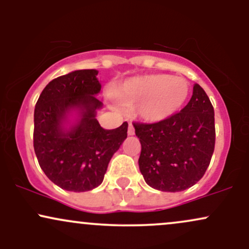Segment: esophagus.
Segmentation results:
<instances>
[{"instance_id":"esophagus-1","label":"esophagus","mask_w":249,"mask_h":249,"mask_svg":"<svg viewBox=\"0 0 249 249\" xmlns=\"http://www.w3.org/2000/svg\"><path fill=\"white\" fill-rule=\"evenodd\" d=\"M127 133H128V136H133V134H134V127H133L132 123H130V124H128Z\"/></svg>"}]
</instances>
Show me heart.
Masks as SVG:
<instances>
[{
	"mask_svg": "<svg viewBox=\"0 0 249 249\" xmlns=\"http://www.w3.org/2000/svg\"><path fill=\"white\" fill-rule=\"evenodd\" d=\"M190 83L172 75H146L127 79L115 92L122 107H137V112L147 123H159L178 113L187 103Z\"/></svg>",
	"mask_w": 249,
	"mask_h": 249,
	"instance_id": "1",
	"label": "heart"
}]
</instances>
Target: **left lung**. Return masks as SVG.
Here are the masks:
<instances>
[{
    "mask_svg": "<svg viewBox=\"0 0 249 249\" xmlns=\"http://www.w3.org/2000/svg\"><path fill=\"white\" fill-rule=\"evenodd\" d=\"M142 144L139 170L148 186L180 192L204 177L215 145L214 108L199 84L188 104L159 123H133Z\"/></svg>",
    "mask_w": 249,
    "mask_h": 249,
    "instance_id": "obj_1",
    "label": "left lung"
}]
</instances>
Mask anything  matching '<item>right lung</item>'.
I'll return each instance as SVG.
<instances>
[{
    "mask_svg": "<svg viewBox=\"0 0 249 249\" xmlns=\"http://www.w3.org/2000/svg\"><path fill=\"white\" fill-rule=\"evenodd\" d=\"M95 69L76 70L43 89L34 112V150L43 172L65 191L85 192L102 184L113 153L127 137V123L105 130L96 119L103 103ZM80 118L68 129L67 115Z\"/></svg>",
    "mask_w": 249,
    "mask_h": 249,
    "instance_id": "1",
    "label": "right lung"
}]
</instances>
